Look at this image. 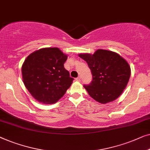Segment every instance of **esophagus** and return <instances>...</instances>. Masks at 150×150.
I'll use <instances>...</instances> for the list:
<instances>
[{"instance_id":"1","label":"esophagus","mask_w":150,"mask_h":150,"mask_svg":"<svg viewBox=\"0 0 150 150\" xmlns=\"http://www.w3.org/2000/svg\"><path fill=\"white\" fill-rule=\"evenodd\" d=\"M75 80H76V81H81V77H78L76 78Z\"/></svg>"}]
</instances>
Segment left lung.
I'll return each mask as SVG.
<instances>
[{"label":"left lung","mask_w":150,"mask_h":150,"mask_svg":"<svg viewBox=\"0 0 150 150\" xmlns=\"http://www.w3.org/2000/svg\"><path fill=\"white\" fill-rule=\"evenodd\" d=\"M92 72V81L84 85L89 95L105 104L117 98L127 86L130 67L125 59L114 52L97 50L93 54H79Z\"/></svg>","instance_id":"1"}]
</instances>
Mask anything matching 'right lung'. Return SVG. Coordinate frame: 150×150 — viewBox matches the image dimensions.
Masks as SVG:
<instances>
[{
    "instance_id": "add662e5",
    "label": "right lung",
    "mask_w": 150,
    "mask_h": 150,
    "mask_svg": "<svg viewBox=\"0 0 150 150\" xmlns=\"http://www.w3.org/2000/svg\"><path fill=\"white\" fill-rule=\"evenodd\" d=\"M67 55L58 47L36 50L22 67L23 82L34 98L43 104H53L66 93L73 78L64 67Z\"/></svg>"
}]
</instances>
